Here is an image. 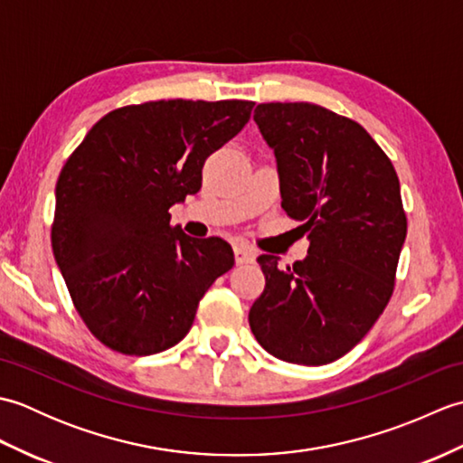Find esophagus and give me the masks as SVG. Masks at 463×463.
<instances>
[{"label": "esophagus", "mask_w": 463, "mask_h": 463, "mask_svg": "<svg viewBox=\"0 0 463 463\" xmlns=\"http://www.w3.org/2000/svg\"><path fill=\"white\" fill-rule=\"evenodd\" d=\"M254 259H257V252L252 249L244 247V244H237V247H234V260H237V264H249L254 262Z\"/></svg>", "instance_id": "34e87169"}]
</instances>
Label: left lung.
<instances>
[{
  "label": "left lung",
  "instance_id": "obj_1",
  "mask_svg": "<svg viewBox=\"0 0 463 463\" xmlns=\"http://www.w3.org/2000/svg\"><path fill=\"white\" fill-rule=\"evenodd\" d=\"M277 156L282 209L304 221L307 259L280 269L262 254L267 287L249 324L284 362L322 366L366 336L394 290L406 213L392 161L362 125L312 103L254 109Z\"/></svg>",
  "mask_w": 463,
  "mask_h": 463
}]
</instances>
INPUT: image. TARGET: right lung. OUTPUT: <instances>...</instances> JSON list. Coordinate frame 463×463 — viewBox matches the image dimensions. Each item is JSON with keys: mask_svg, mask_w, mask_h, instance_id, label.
I'll use <instances>...</instances> for the list:
<instances>
[{"mask_svg": "<svg viewBox=\"0 0 463 463\" xmlns=\"http://www.w3.org/2000/svg\"><path fill=\"white\" fill-rule=\"evenodd\" d=\"M252 101H149L107 113L55 186L52 247L77 312L105 346L149 356L179 344L231 244L193 239L169 209L201 189L206 156L250 119Z\"/></svg>", "mask_w": 463, "mask_h": 463, "instance_id": "obj_1", "label": "right lung"}]
</instances>
